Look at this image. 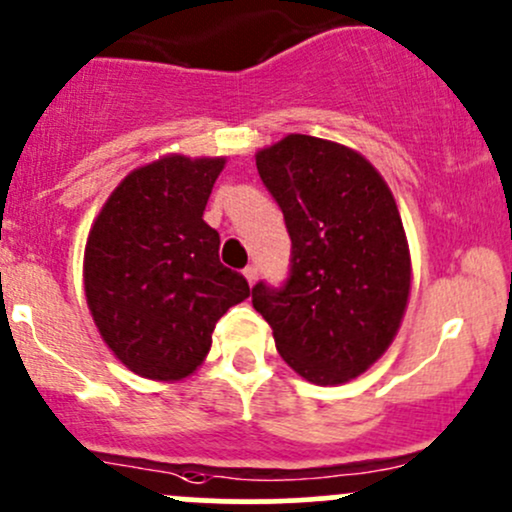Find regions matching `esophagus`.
<instances>
[{"mask_svg": "<svg viewBox=\"0 0 512 512\" xmlns=\"http://www.w3.org/2000/svg\"><path fill=\"white\" fill-rule=\"evenodd\" d=\"M244 278L249 280V285H254L256 278H258V268L256 266H246L244 268Z\"/></svg>", "mask_w": 512, "mask_h": 512, "instance_id": "34e87169", "label": "esophagus"}]
</instances>
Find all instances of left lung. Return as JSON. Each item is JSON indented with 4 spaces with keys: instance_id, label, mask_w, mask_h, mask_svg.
<instances>
[{
    "instance_id": "1",
    "label": "left lung",
    "mask_w": 512,
    "mask_h": 512,
    "mask_svg": "<svg viewBox=\"0 0 512 512\" xmlns=\"http://www.w3.org/2000/svg\"><path fill=\"white\" fill-rule=\"evenodd\" d=\"M263 185L293 241L280 290L258 283L251 302L278 354L317 386L368 371L390 346L410 298V249L383 175L354 148L288 134L256 151Z\"/></svg>"
}]
</instances>
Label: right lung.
Here are the masks:
<instances>
[{"label": "right lung", "instance_id": "obj_1", "mask_svg": "<svg viewBox=\"0 0 512 512\" xmlns=\"http://www.w3.org/2000/svg\"><path fill=\"white\" fill-rule=\"evenodd\" d=\"M224 163L168 153L134 168L87 234V307L104 344L141 378L195 373L214 324L251 293L241 273L219 263V234L202 219Z\"/></svg>", "mask_w": 512, "mask_h": 512}]
</instances>
